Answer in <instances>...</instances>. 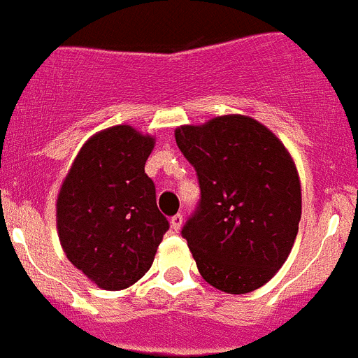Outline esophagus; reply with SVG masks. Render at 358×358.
Returning <instances> with one entry per match:
<instances>
[{
	"label": "esophagus",
	"mask_w": 358,
	"mask_h": 358,
	"mask_svg": "<svg viewBox=\"0 0 358 358\" xmlns=\"http://www.w3.org/2000/svg\"><path fill=\"white\" fill-rule=\"evenodd\" d=\"M182 223H183V215L182 214L173 215V217H171V228H173V230L178 231L180 228H182Z\"/></svg>",
	"instance_id": "34e87169"
}]
</instances>
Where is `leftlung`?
I'll return each instance as SVG.
<instances>
[{"mask_svg":"<svg viewBox=\"0 0 358 358\" xmlns=\"http://www.w3.org/2000/svg\"><path fill=\"white\" fill-rule=\"evenodd\" d=\"M175 139L201 189L182 228L199 275L228 294L262 287L298 235L301 187L294 160L269 128L248 115L185 124Z\"/></svg>","mask_w":358,"mask_h":358,"instance_id":"1","label":"left lung"}]
</instances>
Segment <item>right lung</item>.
<instances>
[{"label": "right lung", "instance_id": "1", "mask_svg": "<svg viewBox=\"0 0 358 358\" xmlns=\"http://www.w3.org/2000/svg\"><path fill=\"white\" fill-rule=\"evenodd\" d=\"M155 146L130 124L98 131L78 151L57 198V230L69 262L105 291L144 276L169 223L144 164Z\"/></svg>", "mask_w": 358, "mask_h": 358}]
</instances>
